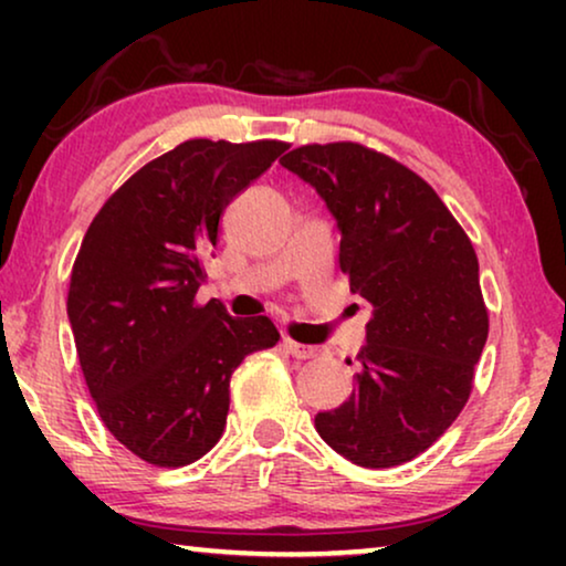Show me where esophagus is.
<instances>
[{
	"label": "esophagus",
	"mask_w": 566,
	"mask_h": 566,
	"mask_svg": "<svg viewBox=\"0 0 566 566\" xmlns=\"http://www.w3.org/2000/svg\"><path fill=\"white\" fill-rule=\"evenodd\" d=\"M283 347H285V350H289L296 360H308V358H314L316 353H319L314 345H301V343H296V339H291V337L283 339Z\"/></svg>",
	"instance_id": "1"
}]
</instances>
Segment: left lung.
I'll list each match as a JSON object with an SVG mask.
<instances>
[{"instance_id":"8db88e82","label":"left lung","mask_w":566,"mask_h":566,"mask_svg":"<svg viewBox=\"0 0 566 566\" xmlns=\"http://www.w3.org/2000/svg\"><path fill=\"white\" fill-rule=\"evenodd\" d=\"M281 165L335 216L339 268L374 308L350 399L316 415V432L358 467L412 461L467 405L490 332L474 247L438 192L386 154L308 144Z\"/></svg>"}]
</instances>
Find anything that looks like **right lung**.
I'll return each instance as SVG.
<instances>
[{
	"mask_svg": "<svg viewBox=\"0 0 566 566\" xmlns=\"http://www.w3.org/2000/svg\"><path fill=\"white\" fill-rule=\"evenodd\" d=\"M289 149L192 138L120 185L74 260L66 314L97 412L154 467H188L219 443L229 378L281 335L268 316L196 304L219 219Z\"/></svg>",
	"mask_w": 566,
	"mask_h": 566,
	"instance_id": "add662e5",
	"label": "right lung"
}]
</instances>
